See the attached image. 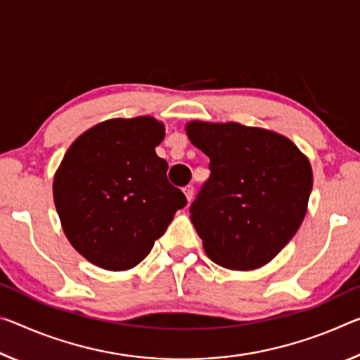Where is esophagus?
I'll return each instance as SVG.
<instances>
[{"mask_svg":"<svg viewBox=\"0 0 360 360\" xmlns=\"http://www.w3.org/2000/svg\"><path fill=\"white\" fill-rule=\"evenodd\" d=\"M182 191H184V195L187 198V202H191L193 198V186H186Z\"/></svg>","mask_w":360,"mask_h":360,"instance_id":"esophagus-1","label":"esophagus"}]
</instances>
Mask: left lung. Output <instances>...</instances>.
Returning a JSON list of instances; mask_svg holds the SVG:
<instances>
[{
	"instance_id": "1",
	"label": "left lung",
	"mask_w": 360,
	"mask_h": 360,
	"mask_svg": "<svg viewBox=\"0 0 360 360\" xmlns=\"http://www.w3.org/2000/svg\"><path fill=\"white\" fill-rule=\"evenodd\" d=\"M187 138L210 158V179L191 207L205 253L226 269L253 271L272 261L303 222L312 168L276 131L192 120Z\"/></svg>"
}]
</instances>
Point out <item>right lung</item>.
<instances>
[{"mask_svg":"<svg viewBox=\"0 0 360 360\" xmlns=\"http://www.w3.org/2000/svg\"><path fill=\"white\" fill-rule=\"evenodd\" d=\"M157 118H110L68 147L53 181L54 205L72 247L105 271H128L150 253L186 197L167 179L155 147Z\"/></svg>","mask_w":360,"mask_h":360,"instance_id":"1","label":"right lung"}]
</instances>
